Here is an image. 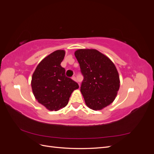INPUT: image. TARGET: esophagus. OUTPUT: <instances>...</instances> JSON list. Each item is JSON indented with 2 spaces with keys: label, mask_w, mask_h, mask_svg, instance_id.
Listing matches in <instances>:
<instances>
[{
  "label": "esophagus",
  "mask_w": 154,
  "mask_h": 154,
  "mask_svg": "<svg viewBox=\"0 0 154 154\" xmlns=\"http://www.w3.org/2000/svg\"><path fill=\"white\" fill-rule=\"evenodd\" d=\"M72 79L73 80H74V81H77V80H76V78L75 77V76H72Z\"/></svg>",
  "instance_id": "34e87169"
}]
</instances>
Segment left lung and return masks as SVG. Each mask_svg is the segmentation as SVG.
<instances>
[{
    "label": "left lung",
    "instance_id": "left-lung-1",
    "mask_svg": "<svg viewBox=\"0 0 154 154\" xmlns=\"http://www.w3.org/2000/svg\"><path fill=\"white\" fill-rule=\"evenodd\" d=\"M75 57L83 76L80 91L86 105L101 110L116 98L119 88V77L114 64L96 49H79Z\"/></svg>",
    "mask_w": 154,
    "mask_h": 154
}]
</instances>
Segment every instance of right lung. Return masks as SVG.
Returning <instances> with one entry per match:
<instances>
[{
  "instance_id": "add662e5",
  "label": "right lung",
  "mask_w": 154,
  "mask_h": 154,
  "mask_svg": "<svg viewBox=\"0 0 154 154\" xmlns=\"http://www.w3.org/2000/svg\"><path fill=\"white\" fill-rule=\"evenodd\" d=\"M65 57L63 50H57L40 62L32 74L31 87L38 103L49 110L57 111L66 106L78 83L66 76L61 66Z\"/></svg>"
}]
</instances>
